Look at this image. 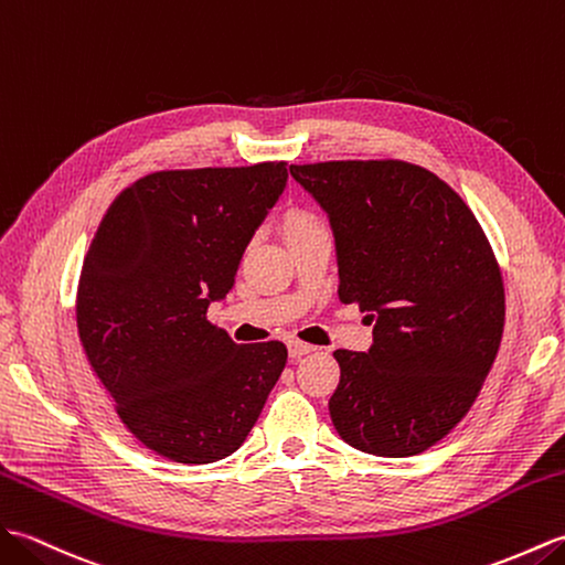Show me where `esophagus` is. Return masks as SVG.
Wrapping results in <instances>:
<instances>
[{"label": "esophagus", "mask_w": 565, "mask_h": 565, "mask_svg": "<svg viewBox=\"0 0 565 565\" xmlns=\"http://www.w3.org/2000/svg\"><path fill=\"white\" fill-rule=\"evenodd\" d=\"M287 348H290V355L292 358H302V355H307V353H311V350H317V345H311V343H305V341H290L287 343Z\"/></svg>", "instance_id": "34e87169"}]
</instances>
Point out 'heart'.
<instances>
[{"mask_svg":"<svg viewBox=\"0 0 565 565\" xmlns=\"http://www.w3.org/2000/svg\"><path fill=\"white\" fill-rule=\"evenodd\" d=\"M315 227H319V220L315 212H309L307 207H290L282 215V230L287 239H292V236L305 234Z\"/></svg>","mask_w":565,"mask_h":565,"instance_id":"heart-1","label":"heart"}]
</instances>
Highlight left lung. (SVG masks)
<instances>
[{
  "instance_id": "1",
  "label": "left lung",
  "mask_w": 565,
  "mask_h": 565,
  "mask_svg": "<svg viewBox=\"0 0 565 565\" xmlns=\"http://www.w3.org/2000/svg\"><path fill=\"white\" fill-rule=\"evenodd\" d=\"M290 173L329 215L338 297L374 321L367 353H333L335 430L360 452L420 455L467 416L498 355L505 287L493 248L459 193L408 161Z\"/></svg>"
}]
</instances>
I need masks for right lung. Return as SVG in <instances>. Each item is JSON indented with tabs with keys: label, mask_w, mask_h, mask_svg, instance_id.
<instances>
[{
	"label": "right lung",
	"mask_w": 565,
	"mask_h": 565,
	"mask_svg": "<svg viewBox=\"0 0 565 565\" xmlns=\"http://www.w3.org/2000/svg\"><path fill=\"white\" fill-rule=\"evenodd\" d=\"M285 183V161L147 173L113 200L86 250V360L125 428L171 461L236 452L285 370L280 341L239 345L207 321Z\"/></svg>",
	"instance_id": "right-lung-1"
}]
</instances>
